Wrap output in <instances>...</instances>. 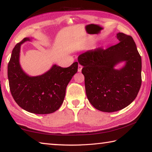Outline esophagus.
<instances>
[{"label":"esophagus","mask_w":152,"mask_h":152,"mask_svg":"<svg viewBox=\"0 0 152 152\" xmlns=\"http://www.w3.org/2000/svg\"><path fill=\"white\" fill-rule=\"evenodd\" d=\"M82 66L81 65H80V64H78V71L79 72H80L82 71Z\"/></svg>","instance_id":"34e87169"}]
</instances>
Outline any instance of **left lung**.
Returning a JSON list of instances; mask_svg holds the SVG:
<instances>
[{
    "instance_id": "obj_1",
    "label": "left lung",
    "mask_w": 152,
    "mask_h": 152,
    "mask_svg": "<svg viewBox=\"0 0 152 152\" xmlns=\"http://www.w3.org/2000/svg\"><path fill=\"white\" fill-rule=\"evenodd\" d=\"M117 45L82 53L78 63L87 98L95 109L111 113L124 109L134 101L141 84V58L131 36L117 33ZM124 65L119 69L118 64Z\"/></svg>"
}]
</instances>
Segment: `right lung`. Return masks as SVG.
I'll use <instances>...</instances> for the list:
<instances>
[{"instance_id":"1","label":"right lung","mask_w":152,"mask_h":152,"mask_svg":"<svg viewBox=\"0 0 152 152\" xmlns=\"http://www.w3.org/2000/svg\"><path fill=\"white\" fill-rule=\"evenodd\" d=\"M33 39L25 37L12 50L8 64L10 91L23 109L35 114H50L59 109L63 103L66 87L78 71V62L68 68L53 64L42 75L29 76L20 64V45Z\"/></svg>"}]
</instances>
